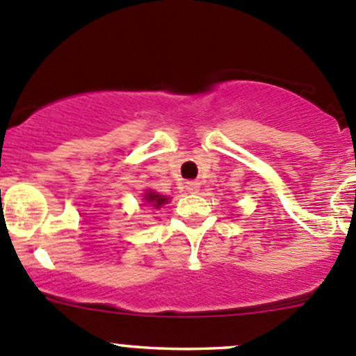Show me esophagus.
<instances>
[{
	"label": "esophagus",
	"mask_w": 356,
	"mask_h": 356,
	"mask_svg": "<svg viewBox=\"0 0 356 356\" xmlns=\"http://www.w3.org/2000/svg\"><path fill=\"white\" fill-rule=\"evenodd\" d=\"M186 189H188L189 193H196L200 189V182L196 181H188L186 182Z\"/></svg>",
	"instance_id": "esophagus-1"
}]
</instances>
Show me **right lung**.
Masks as SVG:
<instances>
[{
    "label": "right lung",
    "instance_id": "1",
    "mask_svg": "<svg viewBox=\"0 0 356 356\" xmlns=\"http://www.w3.org/2000/svg\"><path fill=\"white\" fill-rule=\"evenodd\" d=\"M144 202L151 203V205H153V207H156V209H160V207L163 205V203H167V202H168V198H167V196L158 195V193L147 191L146 195H144Z\"/></svg>",
    "mask_w": 356,
    "mask_h": 356
}]
</instances>
